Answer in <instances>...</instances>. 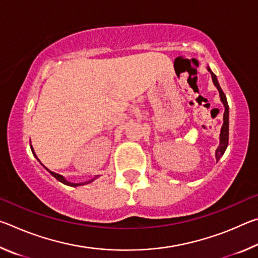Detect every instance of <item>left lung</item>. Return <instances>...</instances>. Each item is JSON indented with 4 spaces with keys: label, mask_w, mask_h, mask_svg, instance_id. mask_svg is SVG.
<instances>
[{
    "label": "left lung",
    "mask_w": 258,
    "mask_h": 258,
    "mask_svg": "<svg viewBox=\"0 0 258 258\" xmlns=\"http://www.w3.org/2000/svg\"><path fill=\"white\" fill-rule=\"evenodd\" d=\"M207 69H208V72L211 73L214 85H215L216 89L218 90V93H220L221 102L223 103V106H224L223 125H222L221 133H220V145H218L217 149L215 150V158H216V161H218V160H220L221 157L224 155L226 148H228V143H229V104H228V101H226V97H225L224 92H223V91H222L220 84H218V81H217L216 75L211 71V68L207 67Z\"/></svg>",
    "instance_id": "left-lung-1"
}]
</instances>
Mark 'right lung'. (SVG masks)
Instances as JSON below:
<instances>
[{"instance_id":"1","label":"right lung","mask_w":258,"mask_h":258,"mask_svg":"<svg viewBox=\"0 0 258 258\" xmlns=\"http://www.w3.org/2000/svg\"><path fill=\"white\" fill-rule=\"evenodd\" d=\"M30 149H32V152H33V155L35 156V158H36L38 161H40V159L37 158V156H36V154H35V151H34V148H33V146H30ZM41 163V161H40ZM41 165H43L42 163H41ZM43 167H44L47 172H50V174L53 177H55L56 180H58L59 182H61V183H63V184H66V185H69V186H74V187H76V186H80V185H85V184H89V183H91V182H93L95 178H98L99 177V175H97V176H94L93 178H91V180H89V181H85V182H82V183H73V182H69V181H67L66 178H64L62 175H60V174H56V173H54V172H51L50 169H47L44 165H43Z\"/></svg>"}]
</instances>
